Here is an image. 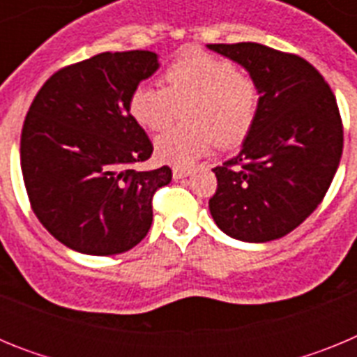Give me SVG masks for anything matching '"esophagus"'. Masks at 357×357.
<instances>
[{
    "instance_id": "34e87169",
    "label": "esophagus",
    "mask_w": 357,
    "mask_h": 357,
    "mask_svg": "<svg viewBox=\"0 0 357 357\" xmlns=\"http://www.w3.org/2000/svg\"><path fill=\"white\" fill-rule=\"evenodd\" d=\"M189 173H191V169H189V168L175 166V168H173V178H175V181H178V178H184V176H188Z\"/></svg>"
}]
</instances>
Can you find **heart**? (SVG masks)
<instances>
[{
    "instance_id": "b5f03b06",
    "label": "heart",
    "mask_w": 357,
    "mask_h": 357,
    "mask_svg": "<svg viewBox=\"0 0 357 357\" xmlns=\"http://www.w3.org/2000/svg\"><path fill=\"white\" fill-rule=\"evenodd\" d=\"M160 78L164 87L141 84L132 91L128 112L143 128L159 132L185 107V125L155 139V153L164 162L189 166L216 144L238 146L254 128L259 84L225 56L189 50L169 62Z\"/></svg>"
}]
</instances>
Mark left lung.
Listing matches in <instances>:
<instances>
[{
    "mask_svg": "<svg viewBox=\"0 0 357 357\" xmlns=\"http://www.w3.org/2000/svg\"><path fill=\"white\" fill-rule=\"evenodd\" d=\"M247 68L259 114L241 151L213 169L209 209L230 238L266 243L289 234L326 197L343 151V123L329 84L295 53L257 43L209 44Z\"/></svg>",
    "mask_w": 357,
    "mask_h": 357,
    "instance_id": "obj_1",
    "label": "left lung"
}]
</instances>
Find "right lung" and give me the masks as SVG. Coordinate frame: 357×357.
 <instances>
[{"label":"right lung","instance_id":"1","mask_svg":"<svg viewBox=\"0 0 357 357\" xmlns=\"http://www.w3.org/2000/svg\"><path fill=\"white\" fill-rule=\"evenodd\" d=\"M159 68L144 50L105 52L53 73L21 130V172L31 211L55 239L89 255L134 248L151 227V200L172 168L137 172L153 144L128 98Z\"/></svg>","mask_w":357,"mask_h":357}]
</instances>
